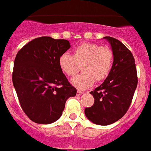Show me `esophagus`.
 <instances>
[{"label":"esophagus","instance_id":"34e87169","mask_svg":"<svg viewBox=\"0 0 151 151\" xmlns=\"http://www.w3.org/2000/svg\"><path fill=\"white\" fill-rule=\"evenodd\" d=\"M83 94V92L82 91H77V96H80V95Z\"/></svg>","mask_w":151,"mask_h":151}]
</instances>
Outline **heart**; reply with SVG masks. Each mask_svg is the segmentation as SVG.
I'll list each match as a JSON object with an SVG mask.
<instances>
[{
    "mask_svg": "<svg viewBox=\"0 0 151 151\" xmlns=\"http://www.w3.org/2000/svg\"><path fill=\"white\" fill-rule=\"evenodd\" d=\"M114 54L111 49L96 43H85L74 49L73 55L63 53L59 57L58 65L61 72L72 77L82 67L83 73L71 80L72 86L83 90L95 83L105 80L111 72Z\"/></svg>",
    "mask_w": 151,
    "mask_h": 151,
    "instance_id": "heart-1",
    "label": "heart"
}]
</instances>
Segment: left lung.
<instances>
[{
	"label": "left lung",
	"instance_id": "8db88e82",
	"mask_svg": "<svg viewBox=\"0 0 151 151\" xmlns=\"http://www.w3.org/2000/svg\"><path fill=\"white\" fill-rule=\"evenodd\" d=\"M114 54V63L108 78L90 93L94 103L85 109L93 123L108 125L122 118L129 108L138 79L133 55L123 43L113 37H105Z\"/></svg>",
	"mask_w": 151,
	"mask_h": 151
}]
</instances>
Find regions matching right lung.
<instances>
[{
	"instance_id": "right-lung-1",
	"label": "right lung",
	"mask_w": 151,
	"mask_h": 151,
	"mask_svg": "<svg viewBox=\"0 0 151 151\" xmlns=\"http://www.w3.org/2000/svg\"><path fill=\"white\" fill-rule=\"evenodd\" d=\"M68 40L42 37L32 40L17 54L12 82L25 114L38 124H50L61 116L66 101L76 94L58 65L70 48Z\"/></svg>"
}]
</instances>
